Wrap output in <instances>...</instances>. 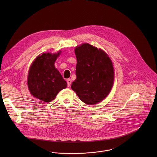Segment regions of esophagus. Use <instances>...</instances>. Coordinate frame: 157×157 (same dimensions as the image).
<instances>
[{
  "instance_id": "esophagus-1",
  "label": "esophagus",
  "mask_w": 157,
  "mask_h": 157,
  "mask_svg": "<svg viewBox=\"0 0 157 157\" xmlns=\"http://www.w3.org/2000/svg\"><path fill=\"white\" fill-rule=\"evenodd\" d=\"M71 82H72V81H71V80L69 78V79H67V86L68 87H69L70 86H71Z\"/></svg>"
}]
</instances>
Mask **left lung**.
<instances>
[{
	"mask_svg": "<svg viewBox=\"0 0 157 157\" xmlns=\"http://www.w3.org/2000/svg\"><path fill=\"white\" fill-rule=\"evenodd\" d=\"M76 79L71 89L80 100L95 105L105 99L112 89L114 72L112 63L103 50L88 44L76 47Z\"/></svg>",
	"mask_w": 157,
	"mask_h": 157,
	"instance_id": "left-lung-1",
	"label": "left lung"
}]
</instances>
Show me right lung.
<instances>
[{"instance_id": "add662e5", "label": "right lung", "mask_w": 157, "mask_h": 157, "mask_svg": "<svg viewBox=\"0 0 157 157\" xmlns=\"http://www.w3.org/2000/svg\"><path fill=\"white\" fill-rule=\"evenodd\" d=\"M60 52L39 56L29 68L28 89L34 97L45 102H51L60 90L67 86V82L54 66Z\"/></svg>"}]
</instances>
